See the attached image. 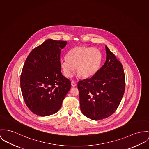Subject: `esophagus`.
I'll return each mask as SVG.
<instances>
[{
    "label": "esophagus",
    "mask_w": 149,
    "mask_h": 149,
    "mask_svg": "<svg viewBox=\"0 0 149 149\" xmlns=\"http://www.w3.org/2000/svg\"><path fill=\"white\" fill-rule=\"evenodd\" d=\"M77 86V84L74 81H71V86L72 87H75Z\"/></svg>",
    "instance_id": "esophagus-1"
}]
</instances>
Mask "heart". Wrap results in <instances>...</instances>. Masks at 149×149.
Segmentation results:
<instances>
[{
    "label": "heart",
    "mask_w": 149,
    "mask_h": 149,
    "mask_svg": "<svg viewBox=\"0 0 149 149\" xmlns=\"http://www.w3.org/2000/svg\"><path fill=\"white\" fill-rule=\"evenodd\" d=\"M103 55L97 48L81 46L72 48L67 58L61 59L60 66L65 77H71L76 66L78 75L88 78L93 77L100 69Z\"/></svg>",
    "instance_id": "b5f03b06"
}]
</instances>
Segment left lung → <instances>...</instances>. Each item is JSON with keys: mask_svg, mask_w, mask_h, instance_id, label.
<instances>
[{"mask_svg": "<svg viewBox=\"0 0 149 149\" xmlns=\"http://www.w3.org/2000/svg\"><path fill=\"white\" fill-rule=\"evenodd\" d=\"M105 50L103 66L91 78L78 83L80 110L93 120H103L115 113L125 91L123 65L107 46Z\"/></svg>", "mask_w": 149, "mask_h": 149, "instance_id": "obj_1", "label": "left lung"}]
</instances>
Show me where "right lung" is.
<instances>
[{
    "mask_svg": "<svg viewBox=\"0 0 149 149\" xmlns=\"http://www.w3.org/2000/svg\"><path fill=\"white\" fill-rule=\"evenodd\" d=\"M67 41L48 39L32 50L20 77L24 102L36 115L57 113L71 88V81L61 72V50Z\"/></svg>",
    "mask_w": 149,
    "mask_h": 149,
    "instance_id": "add662e5",
    "label": "right lung"
}]
</instances>
